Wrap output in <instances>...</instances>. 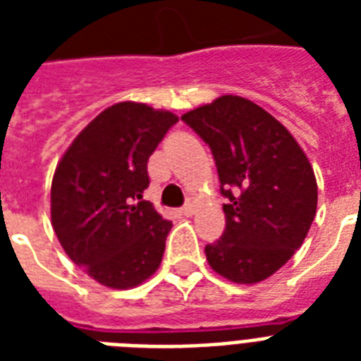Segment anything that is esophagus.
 <instances>
[{
    "instance_id": "esophagus-1",
    "label": "esophagus",
    "mask_w": 361,
    "mask_h": 361,
    "mask_svg": "<svg viewBox=\"0 0 361 361\" xmlns=\"http://www.w3.org/2000/svg\"><path fill=\"white\" fill-rule=\"evenodd\" d=\"M180 212H181V215H185V217H191V215L195 214V206H192V204H185V206H183Z\"/></svg>"
}]
</instances>
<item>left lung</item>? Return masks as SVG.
Instances as JSON below:
<instances>
[{"instance_id": "left-lung-1", "label": "left lung", "mask_w": 361, "mask_h": 361, "mask_svg": "<svg viewBox=\"0 0 361 361\" xmlns=\"http://www.w3.org/2000/svg\"><path fill=\"white\" fill-rule=\"evenodd\" d=\"M214 153L226 228L206 245L214 271L238 285L268 279L300 249L317 214V180L285 125L249 99L223 95L181 116Z\"/></svg>"}]
</instances>
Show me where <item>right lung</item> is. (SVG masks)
Listing matches in <instances>:
<instances>
[{
	"label": "right lung",
	"instance_id": "obj_1",
	"mask_svg": "<svg viewBox=\"0 0 361 361\" xmlns=\"http://www.w3.org/2000/svg\"><path fill=\"white\" fill-rule=\"evenodd\" d=\"M178 116L118 103L82 129L56 166L52 226L63 251L109 288H133L163 260L172 223L142 198L147 159Z\"/></svg>",
	"mask_w": 361,
	"mask_h": 361
}]
</instances>
